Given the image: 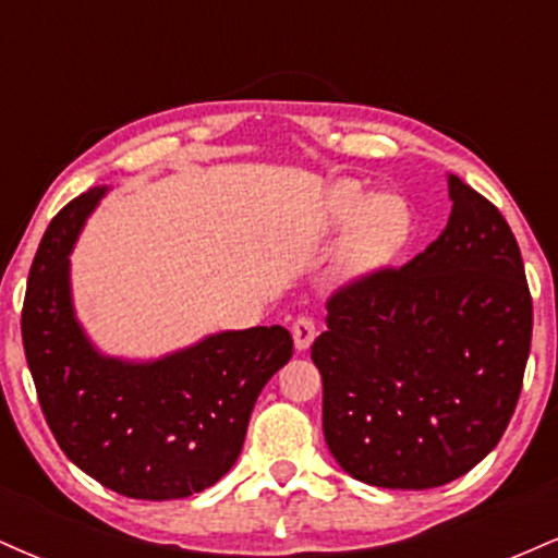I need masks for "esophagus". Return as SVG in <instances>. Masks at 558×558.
Returning <instances> with one entry per match:
<instances>
[{
    "instance_id": "esophagus-1",
    "label": "esophagus",
    "mask_w": 558,
    "mask_h": 558,
    "mask_svg": "<svg viewBox=\"0 0 558 558\" xmlns=\"http://www.w3.org/2000/svg\"><path fill=\"white\" fill-rule=\"evenodd\" d=\"M291 332H293V343H296V349L306 351L312 345V341H315V336H317L315 319H312L310 315L296 317V319H293V325H291Z\"/></svg>"
}]
</instances>
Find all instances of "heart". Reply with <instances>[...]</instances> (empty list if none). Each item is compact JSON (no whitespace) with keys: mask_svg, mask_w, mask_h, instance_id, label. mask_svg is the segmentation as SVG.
Returning <instances> with one entry per match:
<instances>
[{"mask_svg":"<svg viewBox=\"0 0 558 558\" xmlns=\"http://www.w3.org/2000/svg\"><path fill=\"white\" fill-rule=\"evenodd\" d=\"M351 221L345 235V262L351 267H373L393 257L407 243L412 230V215L403 198L393 194H375L364 198L356 181L336 183L325 196V220L332 226Z\"/></svg>","mask_w":558,"mask_h":558,"instance_id":"1","label":"heart"}]
</instances>
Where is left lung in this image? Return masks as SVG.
I'll list each match as a JSON object with an SVG mask.
<instances>
[{"mask_svg":"<svg viewBox=\"0 0 558 558\" xmlns=\"http://www.w3.org/2000/svg\"><path fill=\"white\" fill-rule=\"evenodd\" d=\"M448 226L403 267L328 299L312 343L336 462L377 488L425 490L496 448L520 401L533 299L509 222L448 175Z\"/></svg>","mask_w":558,"mask_h":558,"instance_id":"left-lung-1","label":"left lung"}]
</instances>
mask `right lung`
Listing matches in <instances>:
<instances>
[{
	"label": "right lung",
	"mask_w": 558,
	"mask_h": 558,
	"mask_svg": "<svg viewBox=\"0 0 558 558\" xmlns=\"http://www.w3.org/2000/svg\"><path fill=\"white\" fill-rule=\"evenodd\" d=\"M105 191L73 198L38 243L21 317L25 360L70 462L128 498L194 496L239 459L257 396L291 360V332L226 330L157 362L99 354L75 319L68 254Z\"/></svg>",
	"instance_id": "obj_1"
}]
</instances>
